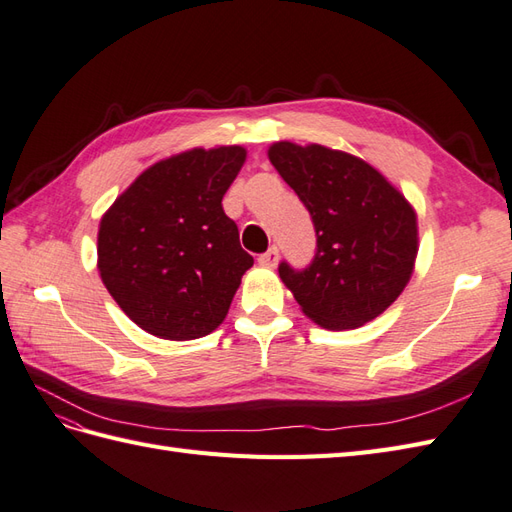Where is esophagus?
Masks as SVG:
<instances>
[{"label":"esophagus","mask_w":512,"mask_h":512,"mask_svg":"<svg viewBox=\"0 0 512 512\" xmlns=\"http://www.w3.org/2000/svg\"><path fill=\"white\" fill-rule=\"evenodd\" d=\"M259 266H264V268H277V264H279V251H277V246H272L268 253H264V255H259Z\"/></svg>","instance_id":"obj_1"}]
</instances>
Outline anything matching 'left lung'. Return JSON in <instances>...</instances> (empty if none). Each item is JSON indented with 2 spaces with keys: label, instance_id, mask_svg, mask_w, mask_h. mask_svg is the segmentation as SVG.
<instances>
[{
  "label": "left lung",
  "instance_id": "1",
  "mask_svg": "<svg viewBox=\"0 0 512 512\" xmlns=\"http://www.w3.org/2000/svg\"><path fill=\"white\" fill-rule=\"evenodd\" d=\"M268 160L309 209L318 235L311 266L279 277L322 329H359L396 300L415 270L417 214L361 157L324 144H270Z\"/></svg>",
  "mask_w": 512,
  "mask_h": 512
}]
</instances>
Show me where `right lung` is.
<instances>
[{
    "label": "right lung",
    "mask_w": 512,
    "mask_h": 512,
    "mask_svg": "<svg viewBox=\"0 0 512 512\" xmlns=\"http://www.w3.org/2000/svg\"><path fill=\"white\" fill-rule=\"evenodd\" d=\"M246 162L240 144L194 147L155 162L101 216L97 268L125 316L170 342L227 318L253 257L222 196Z\"/></svg>",
    "instance_id": "1"
}]
</instances>
